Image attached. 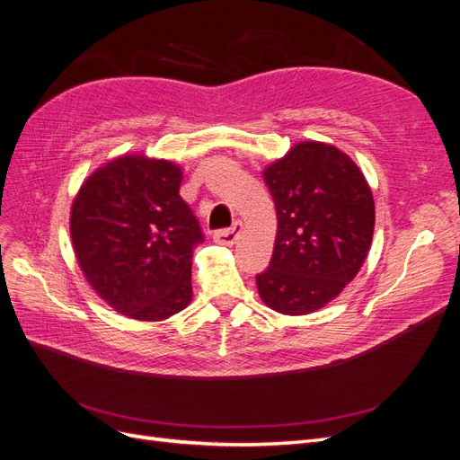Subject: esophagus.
Masks as SVG:
<instances>
[{
  "mask_svg": "<svg viewBox=\"0 0 460 460\" xmlns=\"http://www.w3.org/2000/svg\"><path fill=\"white\" fill-rule=\"evenodd\" d=\"M242 232H243V225H242L240 220H235L230 228L215 232L213 240H215L217 243H220V245H234L235 242H238Z\"/></svg>",
  "mask_w": 460,
  "mask_h": 460,
  "instance_id": "1",
  "label": "esophagus"
}]
</instances>
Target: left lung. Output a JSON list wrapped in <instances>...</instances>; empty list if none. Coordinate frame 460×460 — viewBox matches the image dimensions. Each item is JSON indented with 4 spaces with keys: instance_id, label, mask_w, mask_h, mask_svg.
I'll return each mask as SVG.
<instances>
[{
    "instance_id": "left-lung-1",
    "label": "left lung",
    "mask_w": 460,
    "mask_h": 460,
    "mask_svg": "<svg viewBox=\"0 0 460 460\" xmlns=\"http://www.w3.org/2000/svg\"><path fill=\"white\" fill-rule=\"evenodd\" d=\"M278 218L269 269L257 276L262 303L301 316L349 284L370 252L374 198L355 161L324 142H299L264 166Z\"/></svg>"
}]
</instances>
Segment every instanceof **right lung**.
I'll use <instances>...</instances> for the list:
<instances>
[{"mask_svg": "<svg viewBox=\"0 0 460 460\" xmlns=\"http://www.w3.org/2000/svg\"><path fill=\"white\" fill-rule=\"evenodd\" d=\"M182 176L174 161L124 153L95 169L73 199L78 267L128 318L157 323L191 303V257L203 234L178 193Z\"/></svg>", "mask_w": 460, "mask_h": 460, "instance_id": "1", "label": "right lung"}]
</instances>
